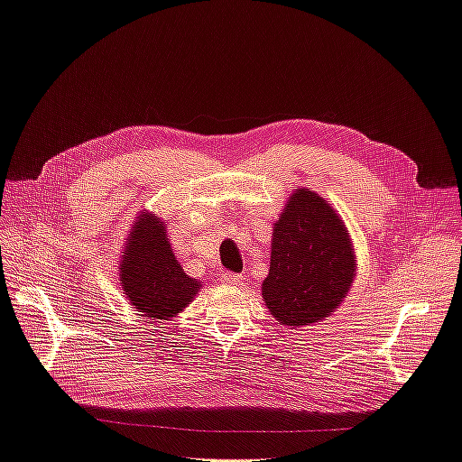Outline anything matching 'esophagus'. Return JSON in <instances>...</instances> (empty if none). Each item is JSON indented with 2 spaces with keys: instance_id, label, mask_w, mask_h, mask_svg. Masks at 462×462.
Listing matches in <instances>:
<instances>
[{
  "instance_id": "esophagus-1",
  "label": "esophagus",
  "mask_w": 462,
  "mask_h": 462,
  "mask_svg": "<svg viewBox=\"0 0 462 462\" xmlns=\"http://www.w3.org/2000/svg\"><path fill=\"white\" fill-rule=\"evenodd\" d=\"M219 282L223 283V285H241V282H243V278L241 276H236V273H231V272H223L221 276H219Z\"/></svg>"
}]
</instances>
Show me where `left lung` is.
I'll return each mask as SVG.
<instances>
[{"instance_id":"8db88e82","label":"left lung","mask_w":462,"mask_h":462,"mask_svg":"<svg viewBox=\"0 0 462 462\" xmlns=\"http://www.w3.org/2000/svg\"><path fill=\"white\" fill-rule=\"evenodd\" d=\"M356 278V254L342 217L309 189H297L272 233L262 297L285 327L332 315Z\"/></svg>"}]
</instances>
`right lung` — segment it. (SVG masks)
<instances>
[{"mask_svg": "<svg viewBox=\"0 0 462 462\" xmlns=\"http://www.w3.org/2000/svg\"><path fill=\"white\" fill-rule=\"evenodd\" d=\"M120 283L134 309L153 320L179 315L202 288L200 282L186 276L172 254L165 223L149 211H142L126 239Z\"/></svg>", "mask_w": 462, "mask_h": 462, "instance_id": "obj_1", "label": "right lung"}]
</instances>
